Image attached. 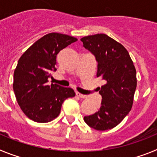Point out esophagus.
I'll return each instance as SVG.
<instances>
[{
  "mask_svg": "<svg viewBox=\"0 0 157 157\" xmlns=\"http://www.w3.org/2000/svg\"><path fill=\"white\" fill-rule=\"evenodd\" d=\"M76 95H77L78 97H79V98H87L86 95L82 94H80V93H78V92H76Z\"/></svg>",
  "mask_w": 157,
  "mask_h": 157,
  "instance_id": "esophagus-1",
  "label": "esophagus"
}]
</instances>
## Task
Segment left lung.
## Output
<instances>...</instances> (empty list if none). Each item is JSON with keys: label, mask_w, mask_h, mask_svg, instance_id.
<instances>
[{"label": "left lung", "mask_w": 157, "mask_h": 157, "mask_svg": "<svg viewBox=\"0 0 157 157\" xmlns=\"http://www.w3.org/2000/svg\"><path fill=\"white\" fill-rule=\"evenodd\" d=\"M81 41L98 62L97 76L106 82L98 88L102 97L99 111L85 116L84 121L97 130H109L131 110L137 86L136 69L124 46L106 34L89 35Z\"/></svg>", "instance_id": "obj_1"}]
</instances>
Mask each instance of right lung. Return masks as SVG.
Masks as SVG:
<instances>
[{
    "label": "right lung",
    "mask_w": 157,
    "mask_h": 157,
    "mask_svg": "<svg viewBox=\"0 0 157 157\" xmlns=\"http://www.w3.org/2000/svg\"><path fill=\"white\" fill-rule=\"evenodd\" d=\"M77 38L50 33L33 44L19 58L14 71L13 90L20 109L37 123H48L59 116L62 104L75 93L71 88L52 83L48 78L56 71V55Z\"/></svg>",
    "instance_id": "obj_1"
}]
</instances>
